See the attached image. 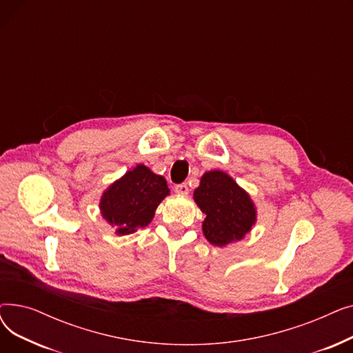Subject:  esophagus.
Returning <instances> with one entry per match:
<instances>
[{"mask_svg":"<svg viewBox=\"0 0 353 353\" xmlns=\"http://www.w3.org/2000/svg\"><path fill=\"white\" fill-rule=\"evenodd\" d=\"M174 190H176V193H180V194H188V193H189L188 183H180V184H177V186L174 188Z\"/></svg>","mask_w":353,"mask_h":353,"instance_id":"esophagus-1","label":"esophagus"}]
</instances>
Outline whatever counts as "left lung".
I'll list each match as a JSON object with an SVG mask.
<instances>
[{
	"instance_id": "obj_1",
	"label": "left lung",
	"mask_w": 353,
	"mask_h": 353,
	"mask_svg": "<svg viewBox=\"0 0 353 353\" xmlns=\"http://www.w3.org/2000/svg\"><path fill=\"white\" fill-rule=\"evenodd\" d=\"M194 200L206 214L203 233L212 245L226 246L240 240L256 220L249 194L223 172H208L194 190Z\"/></svg>"
}]
</instances>
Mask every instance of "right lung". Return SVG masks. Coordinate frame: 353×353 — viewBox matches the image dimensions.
<instances>
[{
	"label": "right lung",
	"mask_w": 353,
	"mask_h": 353,
	"mask_svg": "<svg viewBox=\"0 0 353 353\" xmlns=\"http://www.w3.org/2000/svg\"><path fill=\"white\" fill-rule=\"evenodd\" d=\"M164 177L139 164L103 194L100 209L117 234L134 233L150 223L159 203L169 194Z\"/></svg>",
	"instance_id": "add662e5"
}]
</instances>
